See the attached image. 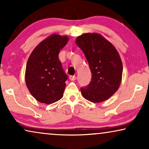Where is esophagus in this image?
<instances>
[{"mask_svg": "<svg viewBox=\"0 0 149 149\" xmlns=\"http://www.w3.org/2000/svg\"><path fill=\"white\" fill-rule=\"evenodd\" d=\"M69 79H70L71 81H74L77 79V77L74 76V75H70V76L69 77Z\"/></svg>", "mask_w": 149, "mask_h": 149, "instance_id": "34e87169", "label": "esophagus"}]
</instances>
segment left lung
Segmentation results:
<instances>
[{"label": "left lung", "instance_id": "8db88e82", "mask_svg": "<svg viewBox=\"0 0 149 149\" xmlns=\"http://www.w3.org/2000/svg\"><path fill=\"white\" fill-rule=\"evenodd\" d=\"M76 43L83 51L91 72V79L81 91L85 99L101 102L119 89L123 65L117 51L100 34L87 33L78 36Z\"/></svg>", "mask_w": 149, "mask_h": 149}]
</instances>
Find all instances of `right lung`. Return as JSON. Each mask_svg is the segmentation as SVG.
Returning <instances> with one entry per match:
<instances>
[{"instance_id":"obj_1","label":"right lung","mask_w":149,"mask_h":149,"mask_svg":"<svg viewBox=\"0 0 149 149\" xmlns=\"http://www.w3.org/2000/svg\"><path fill=\"white\" fill-rule=\"evenodd\" d=\"M68 40L66 36L53 34L36 46L28 58L26 85L32 96L40 102L49 104L63 97L68 76L58 55Z\"/></svg>"}]
</instances>
